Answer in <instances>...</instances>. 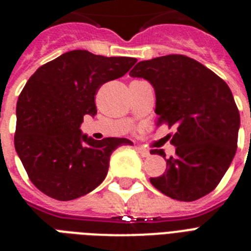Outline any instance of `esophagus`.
I'll use <instances>...</instances> for the list:
<instances>
[{"instance_id":"34e87169","label":"esophagus","mask_w":251,"mask_h":251,"mask_svg":"<svg viewBox=\"0 0 251 251\" xmlns=\"http://www.w3.org/2000/svg\"><path fill=\"white\" fill-rule=\"evenodd\" d=\"M137 151H138L139 154H141L142 157H150L151 156L150 151L145 147H137Z\"/></svg>"}]
</instances>
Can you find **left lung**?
I'll return each instance as SVG.
<instances>
[{"label":"left lung","instance_id":"obj_1","mask_svg":"<svg viewBox=\"0 0 251 251\" xmlns=\"http://www.w3.org/2000/svg\"><path fill=\"white\" fill-rule=\"evenodd\" d=\"M130 76L143 77L156 92L157 126L176 133L174 157L154 187L178 201H195L216 188L238 148L240 114L227 84L195 59L171 54L137 64ZM152 154L166 157L163 150Z\"/></svg>","mask_w":251,"mask_h":251}]
</instances>
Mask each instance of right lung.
<instances>
[{"label": "right lung", "mask_w": 251, "mask_h": 251, "mask_svg": "<svg viewBox=\"0 0 251 251\" xmlns=\"http://www.w3.org/2000/svg\"><path fill=\"white\" fill-rule=\"evenodd\" d=\"M136 63L73 50L31 75L17 100L15 148L40 191L59 201L89 194L105 178L113 151L132 145L113 137L95 141L79 128L84 115L97 114L99 88Z\"/></svg>", "instance_id": "1"}]
</instances>
